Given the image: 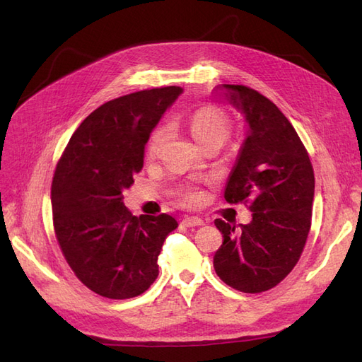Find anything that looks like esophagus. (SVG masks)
<instances>
[{
  "mask_svg": "<svg viewBox=\"0 0 362 362\" xmlns=\"http://www.w3.org/2000/svg\"><path fill=\"white\" fill-rule=\"evenodd\" d=\"M182 225L187 226V228L201 226V225H204V221H202L201 217H198V216H187V217L182 218Z\"/></svg>",
  "mask_w": 362,
  "mask_h": 362,
  "instance_id": "1",
  "label": "esophagus"
}]
</instances>
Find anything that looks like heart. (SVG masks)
<instances>
[{
	"mask_svg": "<svg viewBox=\"0 0 362 362\" xmlns=\"http://www.w3.org/2000/svg\"><path fill=\"white\" fill-rule=\"evenodd\" d=\"M189 129L194 140L201 146H205L208 144H223L229 133H231V117L221 107L204 105L190 115ZM169 133L170 125L168 124H161L154 129L146 146L149 158L158 156L164 141L169 137ZM182 196L187 202H196L199 199L198 192L190 187L182 192Z\"/></svg>",
	"mask_w": 362,
	"mask_h": 362,
	"instance_id": "heart-1",
	"label": "heart"
}]
</instances>
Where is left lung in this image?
Here are the masks:
<instances>
[{"label":"left lung","instance_id":"1","mask_svg":"<svg viewBox=\"0 0 362 362\" xmlns=\"http://www.w3.org/2000/svg\"><path fill=\"white\" fill-rule=\"evenodd\" d=\"M217 89L247 124L225 199L250 201L252 221L237 229L216 218L223 243L213 264L226 286L261 293L278 286L300 258L311 228L314 170L290 120L270 100L240 84Z\"/></svg>","mask_w":362,"mask_h":362}]
</instances>
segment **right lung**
I'll return each instance as SVG.
<instances>
[{"mask_svg": "<svg viewBox=\"0 0 362 362\" xmlns=\"http://www.w3.org/2000/svg\"><path fill=\"white\" fill-rule=\"evenodd\" d=\"M181 87L140 90L103 104L72 134L54 172L52 221L68 264L87 288L108 299L145 293L178 222L136 217L122 192L144 168L145 145Z\"/></svg>", "mask_w": 362, "mask_h": 362, "instance_id": "add662e5", "label": "right lung"}]
</instances>
